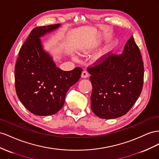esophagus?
<instances>
[{"mask_svg":"<svg viewBox=\"0 0 159 159\" xmlns=\"http://www.w3.org/2000/svg\"><path fill=\"white\" fill-rule=\"evenodd\" d=\"M89 76V72L87 70H83L82 72V74H81V77L83 79H86Z\"/></svg>","mask_w":159,"mask_h":159,"instance_id":"1","label":"esophagus"}]
</instances>
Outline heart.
Wrapping results in <instances>:
<instances>
[{
	"mask_svg": "<svg viewBox=\"0 0 159 159\" xmlns=\"http://www.w3.org/2000/svg\"><path fill=\"white\" fill-rule=\"evenodd\" d=\"M112 50V45H108V46L103 48L101 51H100L96 56L94 57L95 61H102V60L105 59L107 57L108 54L111 52V51ZM85 53H87L88 51L86 49H84L83 51Z\"/></svg>",
	"mask_w": 159,
	"mask_h": 159,
	"instance_id": "heart-1",
	"label": "heart"
}]
</instances>
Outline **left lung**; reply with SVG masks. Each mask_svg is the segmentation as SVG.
<instances>
[{
  "instance_id": "left-lung-1",
  "label": "left lung",
  "mask_w": 159,
  "mask_h": 159,
  "mask_svg": "<svg viewBox=\"0 0 159 159\" xmlns=\"http://www.w3.org/2000/svg\"><path fill=\"white\" fill-rule=\"evenodd\" d=\"M93 85L91 109L101 119L125 115L141 93L144 66L132 36L121 54H111L99 65L88 68Z\"/></svg>"
}]
</instances>
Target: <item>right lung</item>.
I'll list each match as a JSON object with an SVG mask.
<instances>
[{"label": "right lung", "mask_w": 159, "mask_h": 159, "mask_svg": "<svg viewBox=\"0 0 159 159\" xmlns=\"http://www.w3.org/2000/svg\"><path fill=\"white\" fill-rule=\"evenodd\" d=\"M60 26L34 28L20 48L16 62V94L26 109L36 115H52L60 111L68 90L78 82L83 70L80 67L70 71L60 69L44 50L40 37Z\"/></svg>", "instance_id": "obj_1"}]
</instances>
